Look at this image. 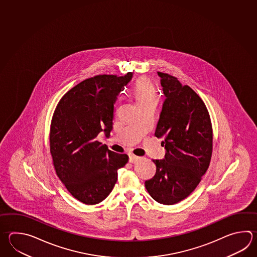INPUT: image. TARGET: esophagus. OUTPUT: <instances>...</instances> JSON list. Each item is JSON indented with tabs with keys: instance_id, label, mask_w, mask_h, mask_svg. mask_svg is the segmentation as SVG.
Here are the masks:
<instances>
[{
	"instance_id": "1",
	"label": "esophagus",
	"mask_w": 257,
	"mask_h": 257,
	"mask_svg": "<svg viewBox=\"0 0 257 257\" xmlns=\"http://www.w3.org/2000/svg\"><path fill=\"white\" fill-rule=\"evenodd\" d=\"M138 159H140V157H137V156H135V155H133V154L129 155V161H130V162L136 163Z\"/></svg>"
}]
</instances>
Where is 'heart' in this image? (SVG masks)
Wrapping results in <instances>:
<instances>
[{
    "label": "heart",
    "instance_id": "obj_1",
    "mask_svg": "<svg viewBox=\"0 0 257 257\" xmlns=\"http://www.w3.org/2000/svg\"><path fill=\"white\" fill-rule=\"evenodd\" d=\"M134 96L139 106L157 100V91L153 84L146 79L137 80L134 86Z\"/></svg>",
    "mask_w": 257,
    "mask_h": 257
}]
</instances>
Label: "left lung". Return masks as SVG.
<instances>
[{
    "label": "left lung",
    "instance_id": "8db88e82",
    "mask_svg": "<svg viewBox=\"0 0 257 257\" xmlns=\"http://www.w3.org/2000/svg\"><path fill=\"white\" fill-rule=\"evenodd\" d=\"M166 99L155 136L163 138L165 158L153 160L154 178L145 186L157 202L173 205L186 199L210 166L212 127L203 100L177 78L157 72Z\"/></svg>",
    "mask_w": 257,
    "mask_h": 257
}]
</instances>
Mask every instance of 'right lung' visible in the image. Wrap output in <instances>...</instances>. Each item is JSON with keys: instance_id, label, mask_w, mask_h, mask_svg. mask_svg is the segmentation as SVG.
Instances as JSON below:
<instances>
[{"instance_id": "right-lung-1", "label": "right lung", "mask_w": 257, "mask_h": 257, "mask_svg": "<svg viewBox=\"0 0 257 257\" xmlns=\"http://www.w3.org/2000/svg\"><path fill=\"white\" fill-rule=\"evenodd\" d=\"M133 78L98 75L68 90L59 100L50 127V153L59 179L84 204L104 200L117 181V170L129 157L96 140L100 132L110 137L118 95Z\"/></svg>"}]
</instances>
